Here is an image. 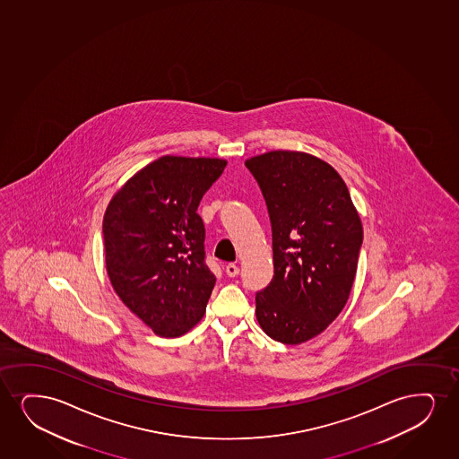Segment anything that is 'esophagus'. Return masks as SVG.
Listing matches in <instances>:
<instances>
[{
  "instance_id": "esophagus-1",
  "label": "esophagus",
  "mask_w": 459,
  "mask_h": 459,
  "mask_svg": "<svg viewBox=\"0 0 459 459\" xmlns=\"http://www.w3.org/2000/svg\"><path fill=\"white\" fill-rule=\"evenodd\" d=\"M225 272H227L230 278H234V276L238 274V267L236 264H228L227 267H225Z\"/></svg>"
}]
</instances>
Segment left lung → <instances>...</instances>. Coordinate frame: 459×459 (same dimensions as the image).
Segmentation results:
<instances>
[{"label":"left lung","mask_w":459,"mask_h":459,"mask_svg":"<svg viewBox=\"0 0 459 459\" xmlns=\"http://www.w3.org/2000/svg\"><path fill=\"white\" fill-rule=\"evenodd\" d=\"M261 186L273 231V281L255 295L268 337L301 344L327 329L354 285L363 227L340 174L325 160L272 151L245 161Z\"/></svg>","instance_id":"8db88e82"}]
</instances>
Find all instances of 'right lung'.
I'll return each instance as SVG.
<instances>
[{"instance_id":"obj_1","label":"right lung","mask_w":459,"mask_h":459,"mask_svg":"<svg viewBox=\"0 0 459 459\" xmlns=\"http://www.w3.org/2000/svg\"><path fill=\"white\" fill-rule=\"evenodd\" d=\"M227 160L164 155L140 169L105 209V268L121 301L160 337L204 318L215 276L204 264L198 204Z\"/></svg>"}]
</instances>
